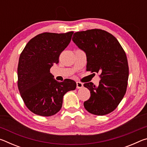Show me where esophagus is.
I'll list each match as a JSON object with an SVG mask.
<instances>
[{
    "mask_svg": "<svg viewBox=\"0 0 147 147\" xmlns=\"http://www.w3.org/2000/svg\"><path fill=\"white\" fill-rule=\"evenodd\" d=\"M83 87V84L80 82H76V88L77 89H80Z\"/></svg>",
    "mask_w": 147,
    "mask_h": 147,
    "instance_id": "1",
    "label": "esophagus"
}]
</instances>
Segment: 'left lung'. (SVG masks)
Returning <instances> with one entry per match:
<instances>
[{
    "mask_svg": "<svg viewBox=\"0 0 147 147\" xmlns=\"http://www.w3.org/2000/svg\"><path fill=\"white\" fill-rule=\"evenodd\" d=\"M73 41L85 52L87 71L100 73L98 86L84 84L91 96L84 102V108L96 115H104L115 110L127 89L129 68L123 47L112 34L100 29L77 32Z\"/></svg>",
    "mask_w": 147,
    "mask_h": 147,
    "instance_id": "obj_1",
    "label": "left lung"
}]
</instances>
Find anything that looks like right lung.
<instances>
[{
	"instance_id": "obj_1",
	"label": "right lung",
	"mask_w": 147,
	"mask_h": 147,
	"mask_svg": "<svg viewBox=\"0 0 147 147\" xmlns=\"http://www.w3.org/2000/svg\"><path fill=\"white\" fill-rule=\"evenodd\" d=\"M73 33L37 35L20 55L17 86L26 106L36 115L49 117L57 113L61 108L64 94L76 89L74 80L65 79L59 82L50 73L53 64L59 63V56Z\"/></svg>"
}]
</instances>
